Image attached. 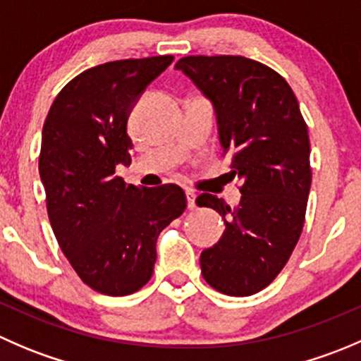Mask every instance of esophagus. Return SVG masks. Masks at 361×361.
Returning <instances> with one entry per match:
<instances>
[{"mask_svg": "<svg viewBox=\"0 0 361 361\" xmlns=\"http://www.w3.org/2000/svg\"><path fill=\"white\" fill-rule=\"evenodd\" d=\"M185 194H187V206H188V209H195V199H197V195H195V192H192V190H187L185 192Z\"/></svg>", "mask_w": 361, "mask_h": 361, "instance_id": "1", "label": "esophagus"}]
</instances>
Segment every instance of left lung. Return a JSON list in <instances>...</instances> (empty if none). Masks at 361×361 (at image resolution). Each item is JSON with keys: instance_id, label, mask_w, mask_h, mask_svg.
I'll return each mask as SVG.
<instances>
[{"instance_id": "8db88e82", "label": "left lung", "mask_w": 361, "mask_h": 361, "mask_svg": "<svg viewBox=\"0 0 361 361\" xmlns=\"http://www.w3.org/2000/svg\"><path fill=\"white\" fill-rule=\"evenodd\" d=\"M213 104L224 155L239 181L234 207L202 194L225 232L201 253L207 285L248 297L274 281L300 238L311 188L307 126L292 87L274 69L241 56H190L176 63Z\"/></svg>"}]
</instances>
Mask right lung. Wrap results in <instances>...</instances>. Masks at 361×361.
Returning <instances> with one entry per match:
<instances>
[{
    "mask_svg": "<svg viewBox=\"0 0 361 361\" xmlns=\"http://www.w3.org/2000/svg\"><path fill=\"white\" fill-rule=\"evenodd\" d=\"M173 56L126 59L80 73L50 106L42 133L39 178L61 250L85 285L122 297L148 283L160 232L187 207L178 185H126L127 118Z\"/></svg>",
    "mask_w": 361,
    "mask_h": 361,
    "instance_id": "right-lung-1",
    "label": "right lung"
}]
</instances>
